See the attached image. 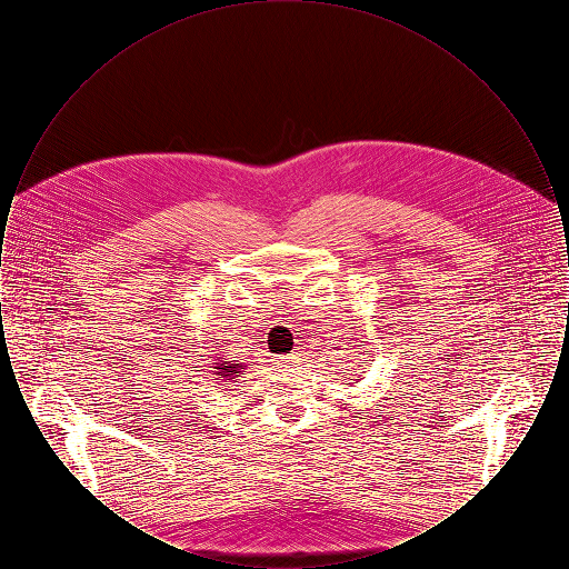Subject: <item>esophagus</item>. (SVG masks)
Returning <instances> with one entry per match:
<instances>
[{"instance_id": "1", "label": "esophagus", "mask_w": 569, "mask_h": 569, "mask_svg": "<svg viewBox=\"0 0 569 569\" xmlns=\"http://www.w3.org/2000/svg\"><path fill=\"white\" fill-rule=\"evenodd\" d=\"M279 360H281V362H286V365H297L300 358H298V352H292L286 353V356H279Z\"/></svg>"}]
</instances>
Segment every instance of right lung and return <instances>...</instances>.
Here are the masks:
<instances>
[{
    "label": "right lung",
    "mask_w": 569,
    "mask_h": 569,
    "mask_svg": "<svg viewBox=\"0 0 569 569\" xmlns=\"http://www.w3.org/2000/svg\"><path fill=\"white\" fill-rule=\"evenodd\" d=\"M219 352V350H217ZM211 358L216 360L211 367H213V376L221 381H237L244 373V362L241 360H232L228 358V352L223 353H211Z\"/></svg>",
    "instance_id": "obj_1"
}]
</instances>
